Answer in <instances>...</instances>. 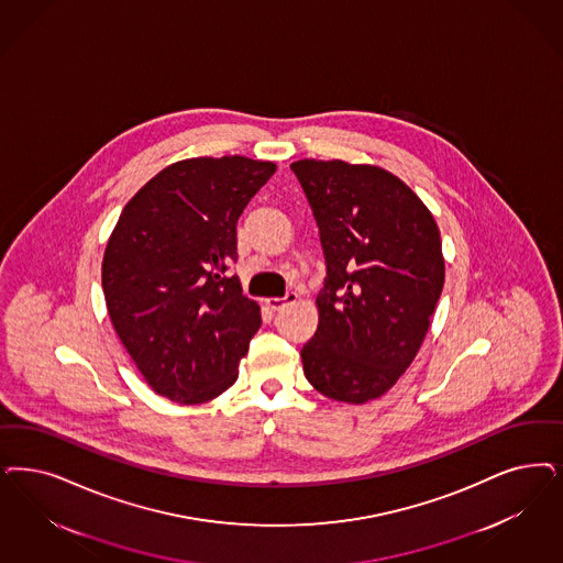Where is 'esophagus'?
Here are the masks:
<instances>
[{
  "label": "esophagus",
  "mask_w": 563,
  "mask_h": 563,
  "mask_svg": "<svg viewBox=\"0 0 563 563\" xmlns=\"http://www.w3.org/2000/svg\"><path fill=\"white\" fill-rule=\"evenodd\" d=\"M297 301V292H287L285 297H268L266 299V306L271 308V310H283L285 306H289V303H295Z\"/></svg>",
  "instance_id": "obj_1"
}]
</instances>
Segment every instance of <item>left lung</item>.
Instances as JSON below:
<instances>
[{"instance_id":"obj_1","label":"left lung","mask_w":563,"mask_h":563,"mask_svg":"<svg viewBox=\"0 0 563 563\" xmlns=\"http://www.w3.org/2000/svg\"><path fill=\"white\" fill-rule=\"evenodd\" d=\"M327 257L318 329L301 350L311 387L364 406L411 366L445 285L441 233L424 201L374 164L297 159Z\"/></svg>"}]
</instances>
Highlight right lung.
Segmentation results:
<instances>
[{
    "label": "right lung",
    "mask_w": 563,
    "mask_h": 563,
    "mask_svg": "<svg viewBox=\"0 0 563 563\" xmlns=\"http://www.w3.org/2000/svg\"><path fill=\"white\" fill-rule=\"evenodd\" d=\"M274 170L245 155L175 162L131 197L108 239L110 322L147 385L170 401L222 395L262 327L260 306L227 271L239 216Z\"/></svg>",
    "instance_id": "1"
}]
</instances>
